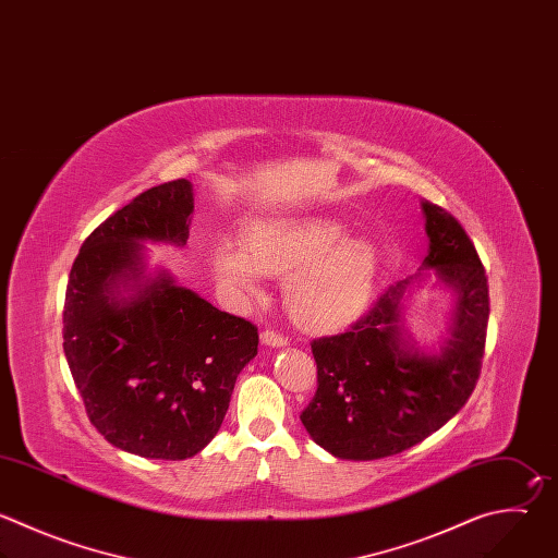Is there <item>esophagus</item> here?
<instances>
[{"label": "esophagus", "instance_id": "1", "mask_svg": "<svg viewBox=\"0 0 558 558\" xmlns=\"http://www.w3.org/2000/svg\"><path fill=\"white\" fill-rule=\"evenodd\" d=\"M260 343L269 345V348H284L289 341H287V337H282V335L274 332V330H263L260 332Z\"/></svg>", "mask_w": 558, "mask_h": 558}]
</instances>
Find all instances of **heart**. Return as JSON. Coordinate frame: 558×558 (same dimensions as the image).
<instances>
[{"instance_id": "obj_1", "label": "heart", "mask_w": 558, "mask_h": 558, "mask_svg": "<svg viewBox=\"0 0 558 558\" xmlns=\"http://www.w3.org/2000/svg\"><path fill=\"white\" fill-rule=\"evenodd\" d=\"M217 280L243 295L260 293V278L284 276L289 315L308 330H330L354 319L373 295L379 254L373 241L348 236L330 217L265 219L247 228L243 250L213 252Z\"/></svg>"}]
</instances>
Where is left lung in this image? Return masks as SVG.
Instances as JSON below:
<instances>
[{
	"instance_id": "left-lung-1",
	"label": "left lung",
	"mask_w": 558,
	"mask_h": 558,
	"mask_svg": "<svg viewBox=\"0 0 558 558\" xmlns=\"http://www.w3.org/2000/svg\"><path fill=\"white\" fill-rule=\"evenodd\" d=\"M421 208L429 250L418 274L384 291L345 332L311 343L317 392L300 421L341 460H379L423 442L464 408L480 377L488 324L484 267L449 213L429 202ZM429 279L454 293L438 349H423L404 326V298Z\"/></svg>"
}]
</instances>
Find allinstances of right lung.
Instances as JSON below:
<instances>
[{"label": "right lung", "mask_w": 558, "mask_h": 558, "mask_svg": "<svg viewBox=\"0 0 558 558\" xmlns=\"http://www.w3.org/2000/svg\"><path fill=\"white\" fill-rule=\"evenodd\" d=\"M189 179L137 195L83 243L65 291L63 350L92 425L148 460L197 456L219 432L258 328L148 271L144 243L183 247Z\"/></svg>", "instance_id": "1"}]
</instances>
